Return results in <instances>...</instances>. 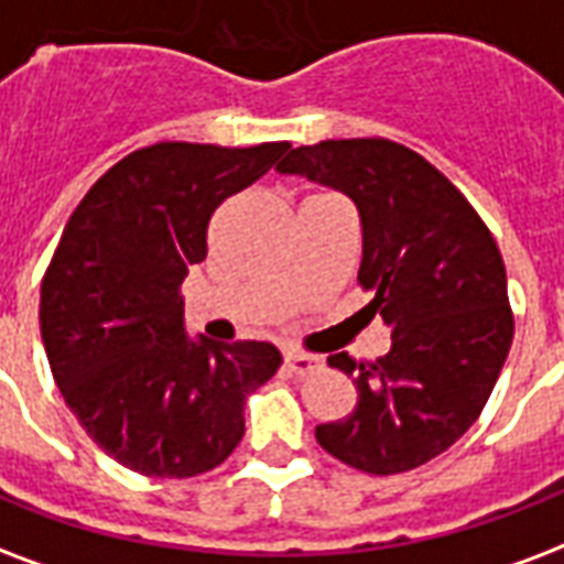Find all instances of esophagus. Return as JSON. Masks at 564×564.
<instances>
[{
	"label": "esophagus",
	"instance_id": "1",
	"mask_svg": "<svg viewBox=\"0 0 564 564\" xmlns=\"http://www.w3.org/2000/svg\"><path fill=\"white\" fill-rule=\"evenodd\" d=\"M283 367H286V372H292V376H307V372L322 367V358H316V355H304V351H286V355H283Z\"/></svg>",
	"mask_w": 564,
	"mask_h": 564
}]
</instances>
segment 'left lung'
Here are the masks:
<instances>
[{"label": "left lung", "mask_w": 564, "mask_h": 564, "mask_svg": "<svg viewBox=\"0 0 564 564\" xmlns=\"http://www.w3.org/2000/svg\"><path fill=\"white\" fill-rule=\"evenodd\" d=\"M349 195L360 213L358 283L393 346L376 364L330 355L355 378L349 416L316 425L325 453L360 473L393 476L446 453L482 414L514 316L506 265L470 200L405 144L337 139L290 150L278 165Z\"/></svg>", "instance_id": "8db88e82"}]
</instances>
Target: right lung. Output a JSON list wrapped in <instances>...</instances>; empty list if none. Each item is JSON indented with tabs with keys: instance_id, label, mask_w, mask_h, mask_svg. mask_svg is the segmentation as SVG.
I'll list each match as a JSON object with an SVG mask.
<instances>
[{
	"instance_id": "add662e5",
	"label": "right lung",
	"mask_w": 564,
	"mask_h": 564,
	"mask_svg": "<svg viewBox=\"0 0 564 564\" xmlns=\"http://www.w3.org/2000/svg\"><path fill=\"white\" fill-rule=\"evenodd\" d=\"M290 141H159L102 174L73 209L41 281V337L64 402L94 444L153 479L213 470L245 435V399L281 367L272 343L188 339V265L227 197Z\"/></svg>"
}]
</instances>
